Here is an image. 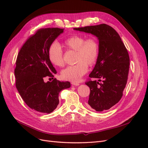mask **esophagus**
I'll use <instances>...</instances> for the list:
<instances>
[{
    "mask_svg": "<svg viewBox=\"0 0 148 148\" xmlns=\"http://www.w3.org/2000/svg\"><path fill=\"white\" fill-rule=\"evenodd\" d=\"M71 84L73 85V86H79V83H76V82H72V83H71Z\"/></svg>",
    "mask_w": 148,
    "mask_h": 148,
    "instance_id": "34e87169",
    "label": "esophagus"
}]
</instances>
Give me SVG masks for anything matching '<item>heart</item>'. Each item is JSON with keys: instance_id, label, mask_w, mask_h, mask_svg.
Wrapping results in <instances>:
<instances>
[{"instance_id": "1", "label": "heart", "mask_w": 148, "mask_h": 148, "mask_svg": "<svg viewBox=\"0 0 148 148\" xmlns=\"http://www.w3.org/2000/svg\"><path fill=\"white\" fill-rule=\"evenodd\" d=\"M65 47L69 50L77 51L75 61L77 64L68 66L61 71L62 78L71 82H78L87 72L88 65L96 63L99 54V45L95 38L86 39L82 36L75 35L64 41ZM49 59L57 66L64 65V53L60 44L53 42L49 48Z\"/></svg>"}]
</instances>
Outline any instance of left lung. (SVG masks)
<instances>
[{"instance_id":"8db88e82","label":"left lung","mask_w":148,"mask_h":148,"mask_svg":"<svg viewBox=\"0 0 148 148\" xmlns=\"http://www.w3.org/2000/svg\"><path fill=\"white\" fill-rule=\"evenodd\" d=\"M91 34L99 41V54L89 75L88 106L97 112L108 110L120 100L126 86L130 65L128 53L119 34L106 24L73 29ZM101 81V82H100Z\"/></svg>"}]
</instances>
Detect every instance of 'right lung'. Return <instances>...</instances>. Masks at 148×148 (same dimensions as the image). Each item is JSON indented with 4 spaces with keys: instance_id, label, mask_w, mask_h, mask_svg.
<instances>
[{
    "instance_id": "1",
    "label": "right lung",
    "mask_w": 148,
    "mask_h": 148,
    "mask_svg": "<svg viewBox=\"0 0 148 148\" xmlns=\"http://www.w3.org/2000/svg\"><path fill=\"white\" fill-rule=\"evenodd\" d=\"M64 29L48 28L39 29L31 36L18 54L15 76L16 88L22 99L31 109L49 114L59 104V94L71 86L69 82H44L45 77L57 73L49 59L50 46Z\"/></svg>"
}]
</instances>
